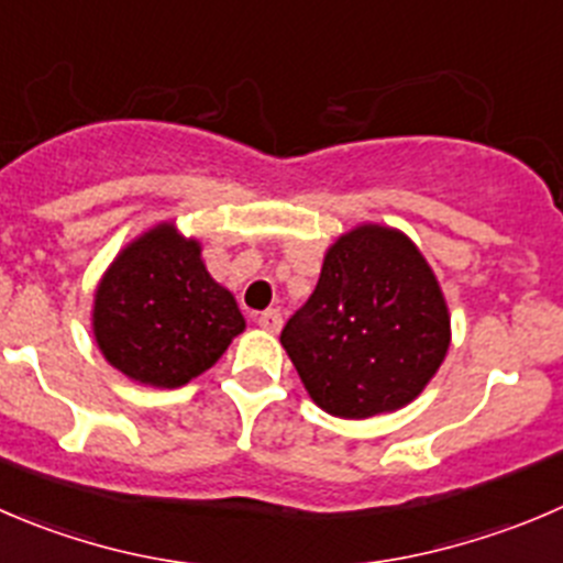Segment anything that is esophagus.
<instances>
[{
    "mask_svg": "<svg viewBox=\"0 0 563 563\" xmlns=\"http://www.w3.org/2000/svg\"><path fill=\"white\" fill-rule=\"evenodd\" d=\"M256 325L271 331V334H276V331L282 329V312H278V309H267V312L256 314Z\"/></svg>",
    "mask_w": 563,
    "mask_h": 563,
    "instance_id": "34e87169",
    "label": "esophagus"
}]
</instances>
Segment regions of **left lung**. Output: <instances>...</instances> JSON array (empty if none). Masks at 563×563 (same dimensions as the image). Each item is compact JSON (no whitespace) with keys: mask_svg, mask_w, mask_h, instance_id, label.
Instances as JSON below:
<instances>
[{"mask_svg":"<svg viewBox=\"0 0 563 563\" xmlns=\"http://www.w3.org/2000/svg\"><path fill=\"white\" fill-rule=\"evenodd\" d=\"M282 345L320 409L365 420L422 393L451 345V318L415 243L367 223L331 245Z\"/></svg>","mask_w":563,"mask_h":563,"instance_id":"left-lung-1","label":"left lung"}]
</instances>
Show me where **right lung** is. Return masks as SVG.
Segmentation results:
<instances>
[{
  "mask_svg": "<svg viewBox=\"0 0 563 563\" xmlns=\"http://www.w3.org/2000/svg\"><path fill=\"white\" fill-rule=\"evenodd\" d=\"M245 329L238 301L207 273L196 240L170 223L126 245L101 278L93 334L112 367L176 389L210 371Z\"/></svg>",
  "mask_w": 563,
  "mask_h": 563,
  "instance_id": "obj_1",
  "label": "right lung"
}]
</instances>
